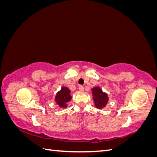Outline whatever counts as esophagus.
I'll return each instance as SVG.
<instances>
[{"mask_svg":"<svg viewBox=\"0 0 157 157\" xmlns=\"http://www.w3.org/2000/svg\"><path fill=\"white\" fill-rule=\"evenodd\" d=\"M78 90H79L80 92H82L83 90H84V87L82 86H81V85H80V86H78Z\"/></svg>","mask_w":157,"mask_h":157,"instance_id":"esophagus-1","label":"esophagus"}]
</instances>
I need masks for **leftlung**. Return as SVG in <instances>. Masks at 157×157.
<instances>
[{
  "mask_svg": "<svg viewBox=\"0 0 157 157\" xmlns=\"http://www.w3.org/2000/svg\"><path fill=\"white\" fill-rule=\"evenodd\" d=\"M95 106L99 109L105 107L108 103L109 98L105 92H103L99 87H94L92 90Z\"/></svg>",
  "mask_w": 157,
  "mask_h": 157,
  "instance_id": "1",
  "label": "left lung"
}]
</instances>
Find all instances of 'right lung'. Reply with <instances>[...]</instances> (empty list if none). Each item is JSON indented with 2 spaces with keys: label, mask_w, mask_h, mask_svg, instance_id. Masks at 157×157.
Listing matches in <instances>:
<instances>
[{
  "label": "right lung",
  "mask_w": 157,
  "mask_h": 157,
  "mask_svg": "<svg viewBox=\"0 0 157 157\" xmlns=\"http://www.w3.org/2000/svg\"><path fill=\"white\" fill-rule=\"evenodd\" d=\"M71 90L65 86H63L59 91L56 94L55 101L61 108H66L67 107V103L71 101Z\"/></svg>",
  "instance_id": "1"
}]
</instances>
